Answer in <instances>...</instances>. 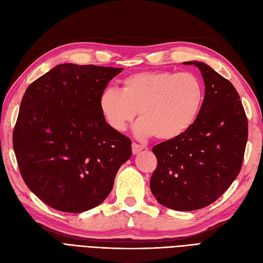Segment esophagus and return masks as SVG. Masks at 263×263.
I'll use <instances>...</instances> for the list:
<instances>
[{"label": "esophagus", "mask_w": 263, "mask_h": 263, "mask_svg": "<svg viewBox=\"0 0 263 263\" xmlns=\"http://www.w3.org/2000/svg\"><path fill=\"white\" fill-rule=\"evenodd\" d=\"M142 149H144V147H142L141 145H138V144H136V142H133L132 150H133V154H134V155L139 154Z\"/></svg>", "instance_id": "34e87169"}]
</instances>
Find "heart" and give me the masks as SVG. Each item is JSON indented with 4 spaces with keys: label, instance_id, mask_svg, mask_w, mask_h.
I'll return each mask as SVG.
<instances>
[{
    "label": "heart",
    "instance_id": "1",
    "mask_svg": "<svg viewBox=\"0 0 263 263\" xmlns=\"http://www.w3.org/2000/svg\"><path fill=\"white\" fill-rule=\"evenodd\" d=\"M205 98L201 79L191 72L145 71L126 77L122 89L107 87L99 105L106 123L124 132L139 112L140 137L174 139L191 128Z\"/></svg>",
    "mask_w": 263,
    "mask_h": 263
}]
</instances>
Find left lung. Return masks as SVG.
<instances>
[{
  "mask_svg": "<svg viewBox=\"0 0 263 263\" xmlns=\"http://www.w3.org/2000/svg\"><path fill=\"white\" fill-rule=\"evenodd\" d=\"M205 98L195 123L181 136L153 148L157 169L150 190L165 208L190 212L214 203L240 172L248 121L239 94L227 79L198 61Z\"/></svg>",
  "mask_w": 263,
  "mask_h": 263,
  "instance_id": "obj_1",
  "label": "left lung"
}]
</instances>
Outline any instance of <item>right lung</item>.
I'll use <instances>...</instances> for the list:
<instances>
[{
	"label": "right lung",
	"mask_w": 263,
	"mask_h": 263,
	"mask_svg": "<svg viewBox=\"0 0 263 263\" xmlns=\"http://www.w3.org/2000/svg\"><path fill=\"white\" fill-rule=\"evenodd\" d=\"M123 68L63 63L31 83L13 132L20 172L50 208L82 213L110 193L132 141L103 117L99 101Z\"/></svg>",
	"instance_id": "obj_1"
}]
</instances>
